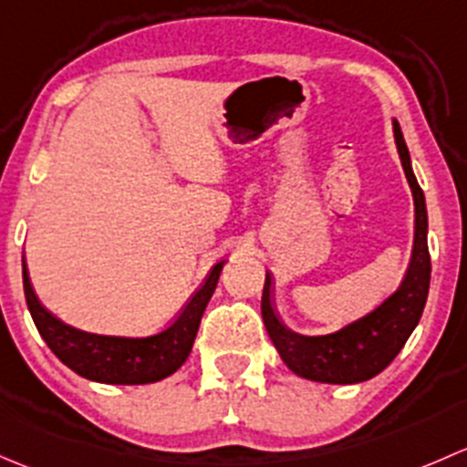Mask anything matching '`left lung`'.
<instances>
[{"label":"left lung","mask_w":467,"mask_h":467,"mask_svg":"<svg viewBox=\"0 0 467 467\" xmlns=\"http://www.w3.org/2000/svg\"><path fill=\"white\" fill-rule=\"evenodd\" d=\"M393 137H396L398 155L410 182L413 209H416L413 252L400 287L376 310L344 326L337 333L307 337L287 328L276 315L272 301V276L269 272L265 276L261 312L267 335L287 368L306 379L326 384H358L376 378L400 353L420 321L431 274L430 249H427V206L425 195L411 171L410 150H407L405 137L396 119H393Z\"/></svg>","instance_id":"left-lung-1"}]
</instances>
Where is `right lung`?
I'll use <instances>...</instances> for the list:
<instances>
[{
  "instance_id": "add662e5",
  "label": "right lung",
  "mask_w": 467,
  "mask_h": 467,
  "mask_svg": "<svg viewBox=\"0 0 467 467\" xmlns=\"http://www.w3.org/2000/svg\"><path fill=\"white\" fill-rule=\"evenodd\" d=\"M224 261L213 265L204 285L195 292L182 315L166 330L150 337H112V335H94L74 328L40 304L24 261L22 278L26 306L36 321L37 333L62 364L94 382L150 384L172 376L186 362L193 348L204 307L218 285Z\"/></svg>"
}]
</instances>
